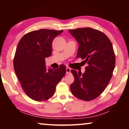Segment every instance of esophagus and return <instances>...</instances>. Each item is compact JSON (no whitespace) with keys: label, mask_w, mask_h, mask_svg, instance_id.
Instances as JSON below:
<instances>
[{"label":"esophagus","mask_w":129,"mask_h":129,"mask_svg":"<svg viewBox=\"0 0 129 129\" xmlns=\"http://www.w3.org/2000/svg\"><path fill=\"white\" fill-rule=\"evenodd\" d=\"M66 71H67V75H68V74L71 73V69L70 68H69V67H67V69H66Z\"/></svg>","instance_id":"esophagus-1"}]
</instances>
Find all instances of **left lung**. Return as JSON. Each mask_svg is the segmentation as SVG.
<instances>
[{"label":"left lung","mask_w":129,"mask_h":129,"mask_svg":"<svg viewBox=\"0 0 129 129\" xmlns=\"http://www.w3.org/2000/svg\"><path fill=\"white\" fill-rule=\"evenodd\" d=\"M69 32L79 44L77 57L88 64L83 74L72 70L75 81L71 90L78 99L91 101L103 92L112 77L115 64L112 44L103 32L91 28Z\"/></svg>","instance_id":"left-lung-1"}]
</instances>
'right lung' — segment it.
Masks as SVG:
<instances>
[{
  "label": "right lung",
  "mask_w": 129,
  "mask_h": 129,
  "mask_svg": "<svg viewBox=\"0 0 129 129\" xmlns=\"http://www.w3.org/2000/svg\"><path fill=\"white\" fill-rule=\"evenodd\" d=\"M63 30L42 29L25 34L19 41L14 67L21 85L28 97L36 101L49 99L57 84L66 73V67L47 69L45 58L52 54L54 38Z\"/></svg>",
  "instance_id": "obj_1"
}]
</instances>
